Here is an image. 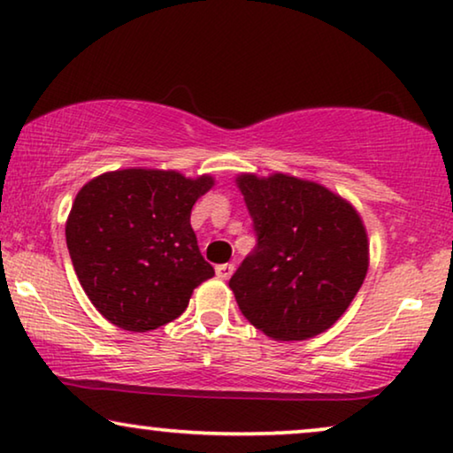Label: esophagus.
I'll list each match as a JSON object with an SVG mask.
<instances>
[{"label": "esophagus", "mask_w": 453, "mask_h": 453, "mask_svg": "<svg viewBox=\"0 0 453 453\" xmlns=\"http://www.w3.org/2000/svg\"><path fill=\"white\" fill-rule=\"evenodd\" d=\"M234 272V264H219L216 265V276L220 278V280H228V278L233 276Z\"/></svg>", "instance_id": "esophagus-1"}]
</instances>
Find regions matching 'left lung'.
<instances>
[{
    "label": "left lung",
    "mask_w": 453,
    "mask_h": 453,
    "mask_svg": "<svg viewBox=\"0 0 453 453\" xmlns=\"http://www.w3.org/2000/svg\"><path fill=\"white\" fill-rule=\"evenodd\" d=\"M256 247L228 280L241 313L265 336L307 340L336 324L369 265L355 208L318 183L241 175Z\"/></svg>",
    "instance_id": "1"
}]
</instances>
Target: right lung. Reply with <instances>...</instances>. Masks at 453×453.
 Wrapping results in <instances>:
<instances>
[{
	"instance_id": "add662e5",
	"label": "right lung",
	"mask_w": 453,
	"mask_h": 453,
	"mask_svg": "<svg viewBox=\"0 0 453 453\" xmlns=\"http://www.w3.org/2000/svg\"><path fill=\"white\" fill-rule=\"evenodd\" d=\"M212 177L126 169L78 191L65 241L76 276L101 315L129 332L177 319L197 284L214 276L189 216Z\"/></svg>"
}]
</instances>
